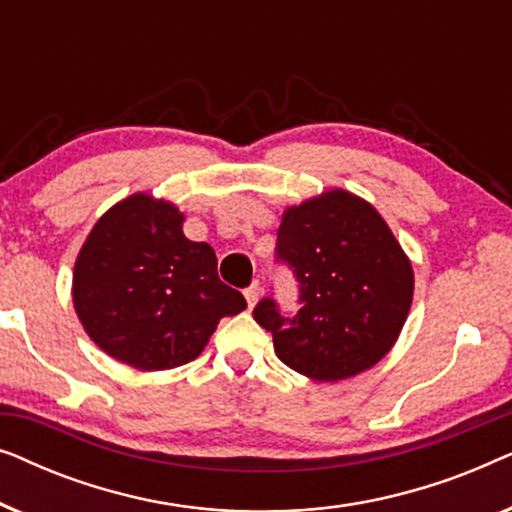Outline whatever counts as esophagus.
I'll return each mask as SVG.
<instances>
[{"label": "esophagus", "instance_id": "1", "mask_svg": "<svg viewBox=\"0 0 512 512\" xmlns=\"http://www.w3.org/2000/svg\"><path fill=\"white\" fill-rule=\"evenodd\" d=\"M244 298H247V303H249V307H254L258 300H261V284L258 282H254L249 286L247 291H244Z\"/></svg>", "mask_w": 512, "mask_h": 512}]
</instances>
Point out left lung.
Segmentation results:
<instances>
[{"instance_id": "1", "label": "left lung", "mask_w": 512, "mask_h": 512, "mask_svg": "<svg viewBox=\"0 0 512 512\" xmlns=\"http://www.w3.org/2000/svg\"><path fill=\"white\" fill-rule=\"evenodd\" d=\"M277 256L293 268L300 307L293 319L263 298L254 319L296 373L340 382L391 352L415 291L410 258L380 212L359 195L331 188L284 209Z\"/></svg>"}]
</instances>
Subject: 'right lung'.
Returning <instances> with one entry per match:
<instances>
[{"label": "right lung", "instance_id": "obj_1", "mask_svg": "<svg viewBox=\"0 0 512 512\" xmlns=\"http://www.w3.org/2000/svg\"><path fill=\"white\" fill-rule=\"evenodd\" d=\"M181 226L170 200L132 193L100 216L74 263V310L90 340L146 373L198 359L219 321L247 307L216 275L214 249Z\"/></svg>", "mask_w": 512, "mask_h": 512}]
</instances>
